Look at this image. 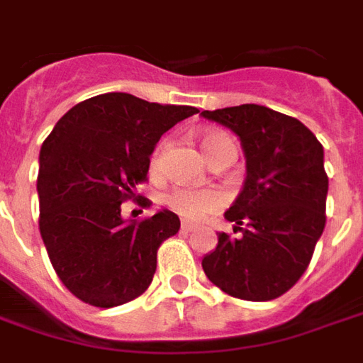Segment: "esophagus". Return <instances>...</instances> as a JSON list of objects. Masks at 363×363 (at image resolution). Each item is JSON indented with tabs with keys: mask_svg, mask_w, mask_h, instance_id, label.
Instances as JSON below:
<instances>
[{
	"mask_svg": "<svg viewBox=\"0 0 363 363\" xmlns=\"http://www.w3.org/2000/svg\"><path fill=\"white\" fill-rule=\"evenodd\" d=\"M193 230H195L193 224H189V222H182V232H184V234H189V232H193Z\"/></svg>",
	"mask_w": 363,
	"mask_h": 363,
	"instance_id": "obj_1",
	"label": "esophagus"
}]
</instances>
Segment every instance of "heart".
<instances>
[{"label": "heart", "instance_id": "heart-1", "mask_svg": "<svg viewBox=\"0 0 363 363\" xmlns=\"http://www.w3.org/2000/svg\"><path fill=\"white\" fill-rule=\"evenodd\" d=\"M232 143L224 133H208L201 139V147L205 150V156L208 160L213 158L218 150ZM168 147V143H160L152 156V168H158L162 162L164 150ZM164 205L179 214L185 220H203L211 214L218 213L222 207L220 193L214 189H191V187H174L164 195Z\"/></svg>", "mask_w": 363, "mask_h": 363}]
</instances>
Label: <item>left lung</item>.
Segmentation results:
<instances>
[{"instance_id": "8db88e82", "label": "left lung", "mask_w": 363, "mask_h": 363, "mask_svg": "<svg viewBox=\"0 0 363 363\" xmlns=\"http://www.w3.org/2000/svg\"><path fill=\"white\" fill-rule=\"evenodd\" d=\"M201 116L240 137L247 170L242 193L224 213L240 236L218 232L203 271L234 298L274 300L306 272L325 228L329 178L323 145L300 120L267 106H232Z\"/></svg>"}]
</instances>
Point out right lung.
Wrapping results in <instances>:
<instances>
[{"mask_svg": "<svg viewBox=\"0 0 363 363\" xmlns=\"http://www.w3.org/2000/svg\"><path fill=\"white\" fill-rule=\"evenodd\" d=\"M197 112L106 92L73 106L46 137L36 184L40 236L60 280L84 303L116 308L152 282L156 251L178 234V214L164 208L127 220L121 203L137 197L158 139Z\"/></svg>", "mask_w": 363, "mask_h": 363, "instance_id": "obj_1", "label": "right lung"}]
</instances>
